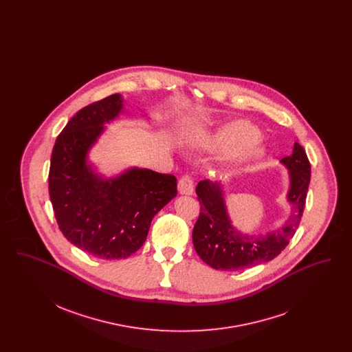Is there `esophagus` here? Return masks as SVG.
I'll return each instance as SVG.
<instances>
[{
	"instance_id": "1",
	"label": "esophagus",
	"mask_w": 352,
	"mask_h": 352,
	"mask_svg": "<svg viewBox=\"0 0 352 352\" xmlns=\"http://www.w3.org/2000/svg\"><path fill=\"white\" fill-rule=\"evenodd\" d=\"M178 190L182 195H192L194 192V181L191 177L184 175L178 182Z\"/></svg>"
}]
</instances>
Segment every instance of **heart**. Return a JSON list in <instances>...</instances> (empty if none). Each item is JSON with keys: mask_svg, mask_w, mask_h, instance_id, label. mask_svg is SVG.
Segmentation results:
<instances>
[{"mask_svg": "<svg viewBox=\"0 0 352 352\" xmlns=\"http://www.w3.org/2000/svg\"><path fill=\"white\" fill-rule=\"evenodd\" d=\"M258 131L247 121H232L220 126L214 133L207 135V144L212 148L231 151L230 164H241L263 155L258 141Z\"/></svg>", "mask_w": 352, "mask_h": 352, "instance_id": "heart-1", "label": "heart"}]
</instances>
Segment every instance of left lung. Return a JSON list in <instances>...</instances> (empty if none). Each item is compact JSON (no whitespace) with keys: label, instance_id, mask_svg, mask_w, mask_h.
I'll return each mask as SVG.
<instances>
[{"label":"left lung","instance_id":"obj_1","mask_svg":"<svg viewBox=\"0 0 352 352\" xmlns=\"http://www.w3.org/2000/svg\"><path fill=\"white\" fill-rule=\"evenodd\" d=\"M289 170V190L286 199L292 214L284 224L268 234L240 232L228 215L221 184L208 179L197 186L201 214L192 230V243L201 260L218 270H241L267 263L278 256L296 234L301 221L310 184V162L298 142L293 153L281 160Z\"/></svg>","mask_w":352,"mask_h":352}]
</instances>
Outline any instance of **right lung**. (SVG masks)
<instances>
[{
	"label": "right lung",
	"instance_id": "right-lung-1",
	"mask_svg": "<svg viewBox=\"0 0 352 352\" xmlns=\"http://www.w3.org/2000/svg\"><path fill=\"white\" fill-rule=\"evenodd\" d=\"M122 109L120 94L84 107L58 135L51 154L49 191L59 230L79 250L105 260L138 251L154 215L177 195L171 174L131 168L105 178L88 162L104 125Z\"/></svg>",
	"mask_w": 352,
	"mask_h": 352
}]
</instances>
